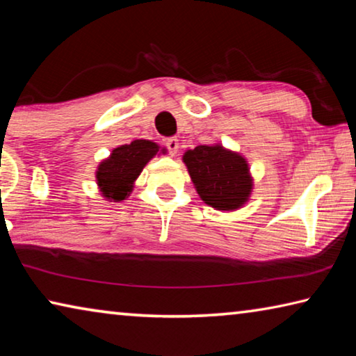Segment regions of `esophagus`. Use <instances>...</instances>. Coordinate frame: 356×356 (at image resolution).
Masks as SVG:
<instances>
[{
	"label": "esophagus",
	"instance_id": "esophagus-1",
	"mask_svg": "<svg viewBox=\"0 0 356 356\" xmlns=\"http://www.w3.org/2000/svg\"><path fill=\"white\" fill-rule=\"evenodd\" d=\"M166 147L170 150V155H176L179 152V140L177 138H170V140H166Z\"/></svg>",
	"mask_w": 356,
	"mask_h": 356
}]
</instances>
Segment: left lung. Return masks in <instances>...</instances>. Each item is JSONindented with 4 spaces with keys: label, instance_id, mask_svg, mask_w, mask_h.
<instances>
[{
    "label": "left lung",
    "instance_id": "8db88e82",
    "mask_svg": "<svg viewBox=\"0 0 356 356\" xmlns=\"http://www.w3.org/2000/svg\"><path fill=\"white\" fill-rule=\"evenodd\" d=\"M184 163L201 200L216 210H237L252 191L250 168L242 155L221 144L197 146L184 154Z\"/></svg>",
    "mask_w": 356,
    "mask_h": 356
}]
</instances>
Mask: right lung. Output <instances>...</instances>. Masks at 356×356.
Returning <instances> with one entry per match:
<instances>
[{
	"label": "right lung",
	"mask_w": 356,
	"mask_h": 356,
	"mask_svg": "<svg viewBox=\"0 0 356 356\" xmlns=\"http://www.w3.org/2000/svg\"><path fill=\"white\" fill-rule=\"evenodd\" d=\"M159 149V144L149 140H135L130 144L113 149L111 155L102 161L95 171L102 196H105L110 202L127 200L143 168L149 163L150 159H154Z\"/></svg>",
	"instance_id": "obj_1"
}]
</instances>
